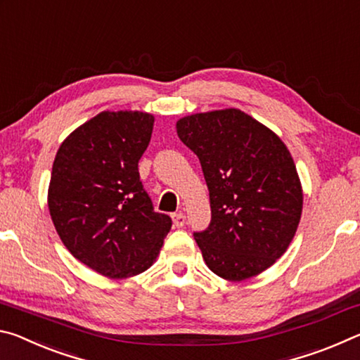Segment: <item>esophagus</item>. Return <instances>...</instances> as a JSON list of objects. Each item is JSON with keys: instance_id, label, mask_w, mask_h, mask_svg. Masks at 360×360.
Returning <instances> with one entry per match:
<instances>
[{"instance_id": "34e87169", "label": "esophagus", "mask_w": 360, "mask_h": 360, "mask_svg": "<svg viewBox=\"0 0 360 360\" xmlns=\"http://www.w3.org/2000/svg\"><path fill=\"white\" fill-rule=\"evenodd\" d=\"M172 219H173L174 227H178V229L184 227V224H186V216L182 214V212H178V214H173V216H172Z\"/></svg>"}]
</instances>
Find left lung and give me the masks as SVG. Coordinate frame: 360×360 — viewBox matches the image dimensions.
I'll use <instances>...</instances> for the list:
<instances>
[{"instance_id": "1", "label": "left lung", "mask_w": 360, "mask_h": 360, "mask_svg": "<svg viewBox=\"0 0 360 360\" xmlns=\"http://www.w3.org/2000/svg\"><path fill=\"white\" fill-rule=\"evenodd\" d=\"M182 143L202 163L211 222L195 241L227 281L259 275L281 257L302 216L303 193L285 144L251 115L230 108L182 117Z\"/></svg>"}]
</instances>
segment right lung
<instances>
[{"label": "right lung", "mask_w": 360, "mask_h": 360, "mask_svg": "<svg viewBox=\"0 0 360 360\" xmlns=\"http://www.w3.org/2000/svg\"><path fill=\"white\" fill-rule=\"evenodd\" d=\"M152 127L148 112L103 111L72 131L53 160L52 222L66 249L103 276L148 270L172 229L139 181L138 162Z\"/></svg>", "instance_id": "1"}]
</instances>
